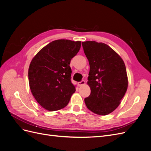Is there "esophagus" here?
Wrapping results in <instances>:
<instances>
[{
	"instance_id": "obj_1",
	"label": "esophagus",
	"mask_w": 151,
	"mask_h": 151,
	"mask_svg": "<svg viewBox=\"0 0 151 151\" xmlns=\"http://www.w3.org/2000/svg\"><path fill=\"white\" fill-rule=\"evenodd\" d=\"M86 84V82L84 81H82L81 82H79L78 83V86H83Z\"/></svg>"
}]
</instances>
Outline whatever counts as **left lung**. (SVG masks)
Masks as SVG:
<instances>
[{
	"mask_svg": "<svg viewBox=\"0 0 151 151\" xmlns=\"http://www.w3.org/2000/svg\"><path fill=\"white\" fill-rule=\"evenodd\" d=\"M82 45L90 66L87 84L91 94L84 99L86 105L97 115H108L119 106L127 90L125 63L106 44L87 41Z\"/></svg>",
	"mask_w": 151,
	"mask_h": 151,
	"instance_id": "obj_1",
	"label": "left lung"
}]
</instances>
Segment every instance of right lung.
I'll return each instance as SVG.
<instances>
[{
    "mask_svg": "<svg viewBox=\"0 0 151 151\" xmlns=\"http://www.w3.org/2000/svg\"><path fill=\"white\" fill-rule=\"evenodd\" d=\"M81 46L80 41L55 40L32 59L28 69L29 88L36 101L47 110L65 107L75 93L69 65Z\"/></svg>",
    "mask_w": 151,
    "mask_h": 151,
    "instance_id": "1",
    "label": "right lung"
}]
</instances>
